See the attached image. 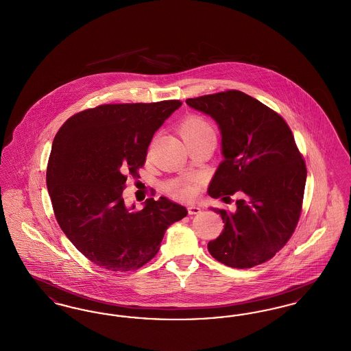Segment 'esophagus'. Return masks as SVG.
Wrapping results in <instances>:
<instances>
[{"instance_id": "esophagus-1", "label": "esophagus", "mask_w": 351, "mask_h": 351, "mask_svg": "<svg viewBox=\"0 0 351 351\" xmlns=\"http://www.w3.org/2000/svg\"><path fill=\"white\" fill-rule=\"evenodd\" d=\"M188 213L189 215H199V213H201V208L200 206H196V205H191V206H188Z\"/></svg>"}]
</instances>
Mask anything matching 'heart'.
Here are the masks:
<instances>
[{
    "label": "heart",
    "mask_w": 351,
    "mask_h": 351,
    "mask_svg": "<svg viewBox=\"0 0 351 351\" xmlns=\"http://www.w3.org/2000/svg\"><path fill=\"white\" fill-rule=\"evenodd\" d=\"M179 132L186 145H191L199 139L210 136V135H216L215 129L209 123V121L201 116H196V114H191V116L184 118L183 122L179 126ZM165 191L169 196H172L175 199H180V200L191 199L196 193L195 185H192L182 178L168 180L167 183L165 184Z\"/></svg>",
    "instance_id": "obj_1"
}]
</instances>
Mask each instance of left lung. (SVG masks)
Returning a JSON list of instances; mask_svg holds the SVG:
<instances>
[{
  "label": "left lung",
  "instance_id": "1",
  "mask_svg": "<svg viewBox=\"0 0 351 351\" xmlns=\"http://www.w3.org/2000/svg\"><path fill=\"white\" fill-rule=\"evenodd\" d=\"M186 104L215 118L222 134L223 162L208 193L235 210L213 209L225 222L208 243L210 255L233 268L269 261L295 232L306 180V166L284 118L241 90L188 99Z\"/></svg>",
  "mask_w": 351,
  "mask_h": 351
}]
</instances>
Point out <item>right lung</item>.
Wrapping results in <instances>:
<instances>
[{
  "label": "right lung",
  "mask_w": 351,
  "mask_h": 351,
  "mask_svg": "<svg viewBox=\"0 0 351 351\" xmlns=\"http://www.w3.org/2000/svg\"><path fill=\"white\" fill-rule=\"evenodd\" d=\"M180 100L104 104L68 118L55 135L47 189L55 218L72 245L114 272L145 266L158 254L168 226L188 210L166 197L125 205L128 175L139 176L155 132Z\"/></svg>",
  "instance_id": "add662e5"
}]
</instances>
